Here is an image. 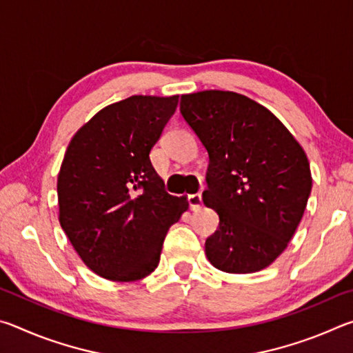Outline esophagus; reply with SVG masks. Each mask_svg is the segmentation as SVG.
I'll use <instances>...</instances> for the list:
<instances>
[{
  "label": "esophagus",
  "instance_id": "esophagus-1",
  "mask_svg": "<svg viewBox=\"0 0 353 353\" xmlns=\"http://www.w3.org/2000/svg\"><path fill=\"white\" fill-rule=\"evenodd\" d=\"M188 204H190V208H191V210H193V212L199 210V208L202 207V196H201L199 193L190 194V196H188Z\"/></svg>",
  "mask_w": 353,
  "mask_h": 353
}]
</instances>
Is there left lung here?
<instances>
[{"instance_id":"obj_1","label":"left lung","mask_w":353,"mask_h":353,"mask_svg":"<svg viewBox=\"0 0 353 353\" xmlns=\"http://www.w3.org/2000/svg\"><path fill=\"white\" fill-rule=\"evenodd\" d=\"M181 113L208 152L202 199L219 216L205 255L219 271L265 270L294 235L312 193L307 154L285 124L244 94H182Z\"/></svg>"}]
</instances>
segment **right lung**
Segmentation results:
<instances>
[{
	"label": "right lung",
	"instance_id": "obj_1",
	"mask_svg": "<svg viewBox=\"0 0 353 353\" xmlns=\"http://www.w3.org/2000/svg\"><path fill=\"white\" fill-rule=\"evenodd\" d=\"M174 97L134 94L101 109L73 135L57 176L59 223L87 268L113 282L159 265L187 198L165 191L149 152L176 112Z\"/></svg>",
	"mask_w": 353,
	"mask_h": 353
}]
</instances>
